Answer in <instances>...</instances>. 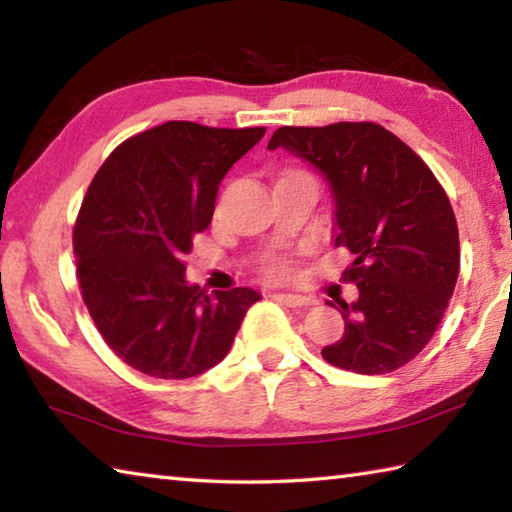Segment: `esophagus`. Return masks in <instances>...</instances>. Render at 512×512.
Wrapping results in <instances>:
<instances>
[{
    "label": "esophagus",
    "instance_id": "1",
    "mask_svg": "<svg viewBox=\"0 0 512 512\" xmlns=\"http://www.w3.org/2000/svg\"><path fill=\"white\" fill-rule=\"evenodd\" d=\"M280 300L284 302V305L293 307V309H302V307L314 305V300L307 298V296H298V293H280Z\"/></svg>",
    "mask_w": 512,
    "mask_h": 512
}]
</instances>
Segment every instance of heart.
<instances>
[{
	"label": "heart",
	"instance_id": "1",
	"mask_svg": "<svg viewBox=\"0 0 512 512\" xmlns=\"http://www.w3.org/2000/svg\"><path fill=\"white\" fill-rule=\"evenodd\" d=\"M268 271H271L273 275H284V273L289 271L287 259H273V262L268 264Z\"/></svg>",
	"mask_w": 512,
	"mask_h": 512
}]
</instances>
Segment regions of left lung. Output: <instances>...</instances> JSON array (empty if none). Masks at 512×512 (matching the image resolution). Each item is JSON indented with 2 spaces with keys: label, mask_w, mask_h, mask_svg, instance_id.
Wrapping results in <instances>:
<instances>
[{
  "label": "left lung",
  "mask_w": 512,
  "mask_h": 512,
  "mask_svg": "<svg viewBox=\"0 0 512 512\" xmlns=\"http://www.w3.org/2000/svg\"><path fill=\"white\" fill-rule=\"evenodd\" d=\"M284 146L329 180L336 203L334 246L354 262L343 282L359 287L341 302L345 332L323 359L359 375H384L418 357L452 298L461 248L452 203L411 146L372 121L282 126Z\"/></svg>",
  "instance_id": "left-lung-1"
}]
</instances>
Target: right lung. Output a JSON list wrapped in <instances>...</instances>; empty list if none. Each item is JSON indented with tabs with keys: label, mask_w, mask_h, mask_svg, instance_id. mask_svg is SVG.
Segmentation results:
<instances>
[{
	"label": "right lung",
	"mask_w": 512,
	"mask_h": 512,
	"mask_svg": "<svg viewBox=\"0 0 512 512\" xmlns=\"http://www.w3.org/2000/svg\"><path fill=\"white\" fill-rule=\"evenodd\" d=\"M264 126L167 121L133 135L94 173L74 223L76 277L103 341L128 366L187 379L216 366L259 293L185 280L192 239L210 225L228 169Z\"/></svg>",
	"instance_id": "1"
}]
</instances>
